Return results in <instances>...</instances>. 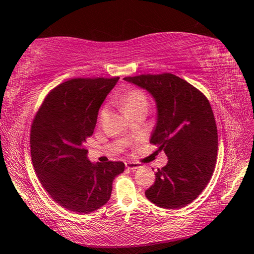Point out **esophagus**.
I'll list each match as a JSON object with an SVG mask.
<instances>
[{"instance_id":"esophagus-1","label":"esophagus","mask_w":254,"mask_h":254,"mask_svg":"<svg viewBox=\"0 0 254 254\" xmlns=\"http://www.w3.org/2000/svg\"><path fill=\"white\" fill-rule=\"evenodd\" d=\"M126 167L128 168V170L134 172L137 170V168H140L141 166L139 163H135V162H126Z\"/></svg>"}]
</instances>
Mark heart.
I'll return each mask as SVG.
<instances>
[{"instance_id": "1", "label": "heart", "mask_w": 254, "mask_h": 254, "mask_svg": "<svg viewBox=\"0 0 254 254\" xmlns=\"http://www.w3.org/2000/svg\"><path fill=\"white\" fill-rule=\"evenodd\" d=\"M119 104L122 107V109L124 110L125 114L127 115L136 111L147 110L148 99L142 90L133 89L126 92L124 95L121 96L119 98ZM107 111H108L107 107L102 108L101 112H99V121H103Z\"/></svg>"}]
</instances>
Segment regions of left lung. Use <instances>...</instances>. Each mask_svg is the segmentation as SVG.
Returning <instances> with one entry per match:
<instances>
[{
  "label": "left lung",
  "instance_id": "8db88e82",
  "mask_svg": "<svg viewBox=\"0 0 254 254\" xmlns=\"http://www.w3.org/2000/svg\"><path fill=\"white\" fill-rule=\"evenodd\" d=\"M124 80L145 89L155 99L157 123L150 143L168 158L145 195L163 209L186 206L201 194L216 164L218 135L211 105L198 89L171 73Z\"/></svg>",
  "mask_w": 254,
  "mask_h": 254
}]
</instances>
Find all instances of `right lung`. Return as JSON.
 I'll use <instances>...</instances> for the list:
<instances>
[{
  "instance_id": "obj_1",
  "label": "right lung",
  "mask_w": 254,
  "mask_h": 254,
  "mask_svg": "<svg viewBox=\"0 0 254 254\" xmlns=\"http://www.w3.org/2000/svg\"><path fill=\"white\" fill-rule=\"evenodd\" d=\"M120 77L75 78L45 97L30 129V155L40 183L53 200L79 214L108 202L123 162L92 163L84 147L98 110Z\"/></svg>"
}]
</instances>
